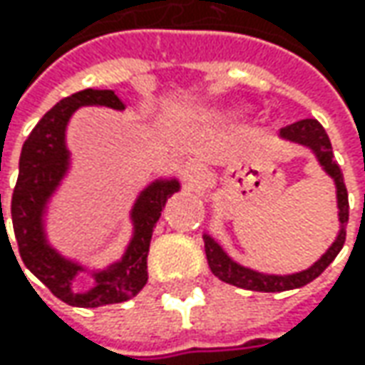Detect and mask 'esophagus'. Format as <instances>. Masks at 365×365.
Segmentation results:
<instances>
[{
	"label": "esophagus",
	"instance_id": "1",
	"mask_svg": "<svg viewBox=\"0 0 365 365\" xmlns=\"http://www.w3.org/2000/svg\"><path fill=\"white\" fill-rule=\"evenodd\" d=\"M180 176L187 185H201L207 176V168L199 160H189L182 164Z\"/></svg>",
	"mask_w": 365,
	"mask_h": 365
}]
</instances>
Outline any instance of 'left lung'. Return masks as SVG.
<instances>
[{
    "label": "left lung",
    "instance_id": "8db88e82",
    "mask_svg": "<svg viewBox=\"0 0 365 365\" xmlns=\"http://www.w3.org/2000/svg\"><path fill=\"white\" fill-rule=\"evenodd\" d=\"M280 135L287 138L290 142H299L309 146L317 154L319 162L323 164V168L327 170V175L335 180L337 185V205H339V221L341 225L347 223L349 219V201H347V189H345L344 175L339 164L333 160V148H331L329 135L325 133L323 125L317 120H301L290 123L287 128L280 130ZM345 242V232L337 235V240L333 242L327 254L323 258L315 262V266H311L309 270L299 274H290V276H268V274H259L244 268L240 264H235L233 259L227 258V254L219 247L209 235H205V252H207V259H209V268L211 272L217 276L219 280L233 284L237 288H245V290H256V292H282V290H292V288H301L309 282H313L319 274L323 272L335 256L341 252Z\"/></svg>",
    "mask_w": 365,
    "mask_h": 365
}]
</instances>
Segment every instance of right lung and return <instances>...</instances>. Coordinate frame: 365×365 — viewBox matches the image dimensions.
<instances>
[{"mask_svg":"<svg viewBox=\"0 0 365 365\" xmlns=\"http://www.w3.org/2000/svg\"><path fill=\"white\" fill-rule=\"evenodd\" d=\"M81 106H106L113 109L125 107L113 91L85 89L64 97L36 123L21 146L20 175L11 195V223L21 262L36 278H40L48 287L56 299L77 307H101L130 301L146 287L148 250L152 232L160 219L166 199L178 190V182L156 180L140 195L132 211L135 233L123 259L111 270L97 274V287L87 294L73 292L71 282L75 280L81 266L63 259L46 244L42 232V209L66 170L68 152L64 148V128L73 111ZM4 225L6 221L1 213V227Z\"/></svg>","mask_w":365,"mask_h":365,"instance_id":"add662e5","label":"right lung"}]
</instances>
